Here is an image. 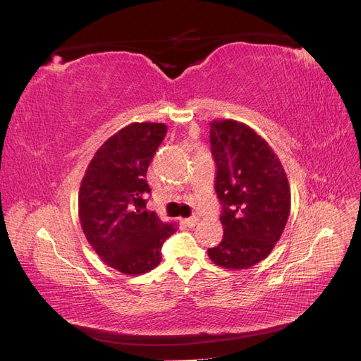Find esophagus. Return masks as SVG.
<instances>
[{"mask_svg": "<svg viewBox=\"0 0 361 361\" xmlns=\"http://www.w3.org/2000/svg\"><path fill=\"white\" fill-rule=\"evenodd\" d=\"M197 221H199L197 216H190V218H185V220H182V223L187 227H194L195 224H197Z\"/></svg>", "mask_w": 361, "mask_h": 361, "instance_id": "34e87169", "label": "esophagus"}]
</instances>
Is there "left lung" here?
I'll list each match as a JSON object with an SVG mask.
<instances>
[{
	"label": "left lung",
	"instance_id": "left-lung-1",
	"mask_svg": "<svg viewBox=\"0 0 361 361\" xmlns=\"http://www.w3.org/2000/svg\"><path fill=\"white\" fill-rule=\"evenodd\" d=\"M209 133L224 235L207 256L218 267L245 269L264 260L285 231L289 180L274 150L250 126L214 120Z\"/></svg>",
	"mask_w": 361,
	"mask_h": 361
}]
</instances>
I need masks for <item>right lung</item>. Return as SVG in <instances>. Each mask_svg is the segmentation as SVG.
<instances>
[{
	"mask_svg": "<svg viewBox=\"0 0 361 361\" xmlns=\"http://www.w3.org/2000/svg\"><path fill=\"white\" fill-rule=\"evenodd\" d=\"M167 134L164 123H130L97 149L81 182L78 215L82 232L108 267L126 276L149 272L161 247L176 232L146 211L149 164Z\"/></svg>",
	"mask_w": 361,
	"mask_h": 361,
	"instance_id": "obj_1",
	"label": "right lung"
}]
</instances>
